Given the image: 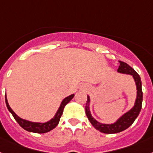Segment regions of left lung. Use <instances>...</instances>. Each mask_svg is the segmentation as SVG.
I'll return each instance as SVG.
<instances>
[{
	"label": "left lung",
	"instance_id": "1",
	"mask_svg": "<svg viewBox=\"0 0 153 153\" xmlns=\"http://www.w3.org/2000/svg\"><path fill=\"white\" fill-rule=\"evenodd\" d=\"M119 63L120 65L118 69H117V71L119 72V73H122V74L132 75L134 80H135L137 92V98H136L134 106L131 108L129 112H127L123 116H122L116 123H112V124H104V123H99V122L95 120L92 117L90 112V108H89V105H90V98H89V96H88V100H87V102H86L85 111L86 115H87L88 120H90L91 123L94 126L95 129H97L98 131H100V132H102V133L105 134L119 133V132H121V131H124L127 128H128L134 122L135 119L140 113V111L142 109L143 94H142V81H141L140 76L137 74V72L133 68H131L126 62L119 61Z\"/></svg>",
	"mask_w": 153,
	"mask_h": 153
}]
</instances>
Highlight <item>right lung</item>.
<instances>
[{
  "label": "right lung",
  "instance_id": "obj_1",
  "mask_svg": "<svg viewBox=\"0 0 153 153\" xmlns=\"http://www.w3.org/2000/svg\"><path fill=\"white\" fill-rule=\"evenodd\" d=\"M74 94H71L68 96L67 98H65L64 100L62 102L61 105L59 107V110L56 113L55 116L53 117L52 119L51 120L48 122L44 123H33V122H30V121L26 120L21 119L20 117H19L16 113H14L13 110L11 109V107L9 106L8 105V102H7V98L5 96V102L6 105L7 107V109L9 110L10 113L12 114L13 117L15 118L17 123L21 126V127L23 128L24 130H26L27 131H30V132H33V133H38V134H43V133H47L48 131H51L52 129H54L55 127H56L58 123H59V120H60V118L62 117V114L63 113V109H64V107L65 106V105L69 103L71 99L74 98Z\"/></svg>",
  "mask_w": 153,
  "mask_h": 153
}]
</instances>
